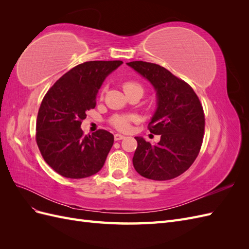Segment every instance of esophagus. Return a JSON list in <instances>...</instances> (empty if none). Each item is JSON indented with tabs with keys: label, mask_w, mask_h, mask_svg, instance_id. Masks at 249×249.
<instances>
[{
	"label": "esophagus",
	"mask_w": 249,
	"mask_h": 249,
	"mask_svg": "<svg viewBox=\"0 0 249 249\" xmlns=\"http://www.w3.org/2000/svg\"><path fill=\"white\" fill-rule=\"evenodd\" d=\"M123 139H124V135H122V134H115L114 135V140L115 141H119V140H123Z\"/></svg>",
	"instance_id": "34e87169"
}]
</instances>
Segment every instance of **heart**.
<instances>
[{
    "label": "heart",
    "instance_id": "obj_1",
    "mask_svg": "<svg viewBox=\"0 0 249 249\" xmlns=\"http://www.w3.org/2000/svg\"><path fill=\"white\" fill-rule=\"evenodd\" d=\"M123 87L126 94L134 91H140L143 93V87L137 81L126 80L123 83ZM106 90H107L106 86L102 88L101 97L104 96ZM133 120H135V116L133 115H114L110 119V124L119 131H127L130 129L131 122H133Z\"/></svg>",
    "mask_w": 249,
    "mask_h": 249
}]
</instances>
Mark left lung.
Masks as SVG:
<instances>
[{
    "mask_svg": "<svg viewBox=\"0 0 249 249\" xmlns=\"http://www.w3.org/2000/svg\"><path fill=\"white\" fill-rule=\"evenodd\" d=\"M155 87L158 108L148 130L161 135L158 144L135 137L138 146L133 164L140 176L154 180L172 179L184 173L196 159L205 133V113L192 87L155 63H126Z\"/></svg>",
    "mask_w": 249,
    "mask_h": 249,
    "instance_id": "left-lung-1",
    "label": "left lung"
}]
</instances>
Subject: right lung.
<instances>
[{
  "label": "right lung",
  "instance_id": "add662e5",
  "mask_svg": "<svg viewBox=\"0 0 249 249\" xmlns=\"http://www.w3.org/2000/svg\"><path fill=\"white\" fill-rule=\"evenodd\" d=\"M123 61H87L64 73L44 95L36 120V143L42 158L60 176L84 178L104 166L114 136L100 129L84 135L86 111L95 107L104 80Z\"/></svg>",
  "mask_w": 249,
  "mask_h": 249
}]
</instances>
